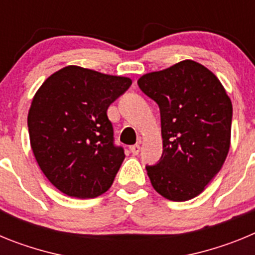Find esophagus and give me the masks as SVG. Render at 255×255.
<instances>
[{
    "mask_svg": "<svg viewBox=\"0 0 255 255\" xmlns=\"http://www.w3.org/2000/svg\"><path fill=\"white\" fill-rule=\"evenodd\" d=\"M130 152H131L134 155L139 154V152H140V145H139V144L131 145V147H130Z\"/></svg>",
    "mask_w": 255,
    "mask_h": 255,
    "instance_id": "esophagus-1",
    "label": "esophagus"
}]
</instances>
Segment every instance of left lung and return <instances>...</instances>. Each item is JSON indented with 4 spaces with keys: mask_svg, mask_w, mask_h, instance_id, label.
Instances as JSON below:
<instances>
[{
    "mask_svg": "<svg viewBox=\"0 0 255 255\" xmlns=\"http://www.w3.org/2000/svg\"><path fill=\"white\" fill-rule=\"evenodd\" d=\"M138 85L161 112L163 153L147 166L162 197L185 202L220 172L231 141L233 103L217 76L193 60L140 76Z\"/></svg>",
    "mask_w": 255,
    "mask_h": 255,
    "instance_id": "left-lung-1",
    "label": "left lung"
}]
</instances>
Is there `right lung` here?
<instances>
[{
	"label": "right lung",
	"mask_w": 255,
	"mask_h": 255,
	"mask_svg": "<svg viewBox=\"0 0 255 255\" xmlns=\"http://www.w3.org/2000/svg\"><path fill=\"white\" fill-rule=\"evenodd\" d=\"M131 79L70 65L44 80L28 114L30 145L61 193L96 198L111 188L125 153L114 144L107 110Z\"/></svg>",
	"instance_id": "1"
}]
</instances>
